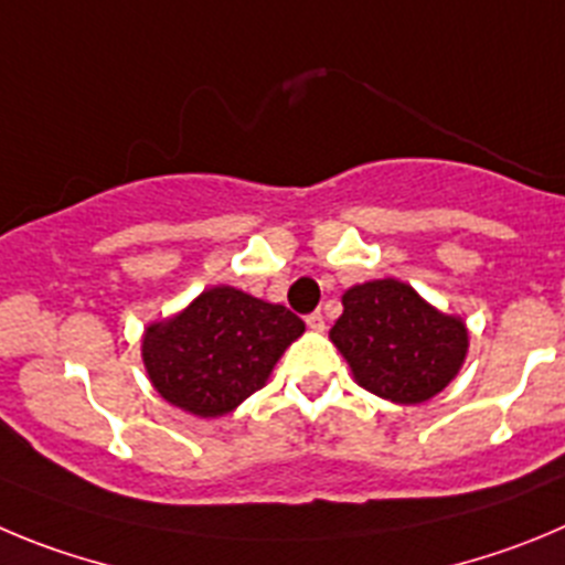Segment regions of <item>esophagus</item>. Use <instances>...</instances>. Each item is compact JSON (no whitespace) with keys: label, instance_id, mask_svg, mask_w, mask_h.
Instances as JSON below:
<instances>
[{"label":"esophagus","instance_id":"esophagus-1","mask_svg":"<svg viewBox=\"0 0 565 565\" xmlns=\"http://www.w3.org/2000/svg\"><path fill=\"white\" fill-rule=\"evenodd\" d=\"M307 327L312 329V332H323V329H327V320H323V315L320 312H312L307 315Z\"/></svg>","mask_w":565,"mask_h":565}]
</instances>
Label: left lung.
Returning a JSON list of instances; mask_svg holds the SVG:
<instances>
[{"mask_svg":"<svg viewBox=\"0 0 565 565\" xmlns=\"http://www.w3.org/2000/svg\"><path fill=\"white\" fill-rule=\"evenodd\" d=\"M343 315L329 340L360 388L396 405H422L454 383L470 349L459 315L428 303L396 278L354 284L343 292Z\"/></svg>","mask_w":565,"mask_h":565,"instance_id":"obj_1","label":"left lung"}]
</instances>
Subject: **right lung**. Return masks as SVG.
Wrapping results in <instances>:
<instances>
[{"mask_svg":"<svg viewBox=\"0 0 565 565\" xmlns=\"http://www.w3.org/2000/svg\"><path fill=\"white\" fill-rule=\"evenodd\" d=\"M303 320L281 303L216 284L143 332L140 354L157 394L200 419H216L267 385Z\"/></svg>","mask_w":565,"mask_h":565,"instance_id":"obj_1","label":"right lung"}]
</instances>
